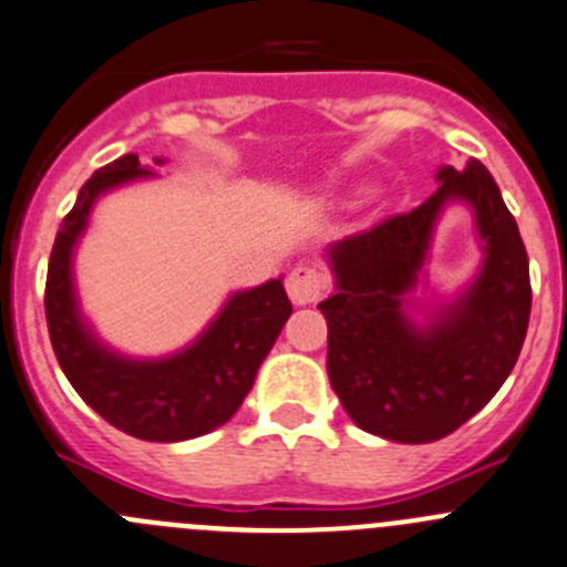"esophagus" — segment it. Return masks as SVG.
I'll return each instance as SVG.
<instances>
[{"instance_id":"esophagus-1","label":"esophagus","mask_w":567,"mask_h":567,"mask_svg":"<svg viewBox=\"0 0 567 567\" xmlns=\"http://www.w3.org/2000/svg\"><path fill=\"white\" fill-rule=\"evenodd\" d=\"M329 288L327 274L318 271L316 266H296L288 274V296L293 305H312L321 299Z\"/></svg>"}]
</instances>
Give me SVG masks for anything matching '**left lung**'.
Masks as SVG:
<instances>
[{
	"mask_svg": "<svg viewBox=\"0 0 567 567\" xmlns=\"http://www.w3.org/2000/svg\"><path fill=\"white\" fill-rule=\"evenodd\" d=\"M437 183L415 210L329 246L338 285L318 305L340 404L360 430L395 443L441 441L476 415L515 368L529 327V257L496 179L471 161L463 172L443 166ZM449 200L475 210L486 262L454 306L415 324L403 299Z\"/></svg>",
	"mask_w": 567,
	"mask_h": 567,
	"instance_id": "8db88e82",
	"label": "left lung"
}]
</instances>
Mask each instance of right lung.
I'll use <instances>...</instances> for the list:
<instances>
[{"mask_svg":"<svg viewBox=\"0 0 567 567\" xmlns=\"http://www.w3.org/2000/svg\"><path fill=\"white\" fill-rule=\"evenodd\" d=\"M141 177L152 172L137 163V155H124L82 185L54 238L43 307L54 357L82 401L126 435L177 443L207 435L238 412L293 305L282 279H271L229 296L216 321L179 354L130 360L99 343L76 307L71 257L93 202Z\"/></svg>","mask_w":567,"mask_h":567,"instance_id":"right-lung-1","label":"right lung"}]
</instances>
